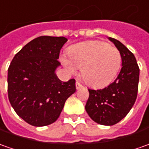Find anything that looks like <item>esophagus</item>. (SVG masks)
Here are the masks:
<instances>
[{
  "label": "esophagus",
  "mask_w": 149,
  "mask_h": 149,
  "mask_svg": "<svg viewBox=\"0 0 149 149\" xmlns=\"http://www.w3.org/2000/svg\"><path fill=\"white\" fill-rule=\"evenodd\" d=\"M83 86L81 84L80 82H78V81H77L76 82V88H77V90H79V89H81V88H82Z\"/></svg>",
  "instance_id": "1"
}]
</instances>
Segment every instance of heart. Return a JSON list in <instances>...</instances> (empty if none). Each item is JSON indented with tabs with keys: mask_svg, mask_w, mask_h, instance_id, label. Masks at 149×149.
I'll return each instance as SVG.
<instances>
[{
	"mask_svg": "<svg viewBox=\"0 0 149 149\" xmlns=\"http://www.w3.org/2000/svg\"><path fill=\"white\" fill-rule=\"evenodd\" d=\"M68 58L61 61L72 72L77 67L81 68V76L90 86L102 88L109 85L117 76L121 63L119 50L100 40H88L71 46Z\"/></svg>",
	"mask_w": 149,
	"mask_h": 149,
	"instance_id": "heart-1",
	"label": "heart"
}]
</instances>
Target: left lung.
<instances>
[{
  "mask_svg": "<svg viewBox=\"0 0 149 149\" xmlns=\"http://www.w3.org/2000/svg\"><path fill=\"white\" fill-rule=\"evenodd\" d=\"M109 39L121 54V68L116 80L102 90H88L86 111L96 123L113 125L122 120L137 98L139 68L134 55L121 42Z\"/></svg>",
  "mask_w": 149,
  "mask_h": 149,
  "instance_id": "left-lung-1",
  "label": "left lung"
}]
</instances>
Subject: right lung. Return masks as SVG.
<instances>
[{
	"mask_svg": "<svg viewBox=\"0 0 149 149\" xmlns=\"http://www.w3.org/2000/svg\"><path fill=\"white\" fill-rule=\"evenodd\" d=\"M63 36H42L24 45L8 69V97L15 113L34 126L57 120L67 99L76 91V81L63 82L55 70Z\"/></svg>",
	"mask_w": 149,
	"mask_h": 149,
	"instance_id": "add662e5",
	"label": "right lung"
}]
</instances>
